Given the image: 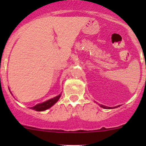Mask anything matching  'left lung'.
Returning a JSON list of instances; mask_svg holds the SVG:
<instances>
[{
    "label": "left lung",
    "mask_w": 146,
    "mask_h": 146,
    "mask_svg": "<svg viewBox=\"0 0 146 146\" xmlns=\"http://www.w3.org/2000/svg\"><path fill=\"white\" fill-rule=\"evenodd\" d=\"M101 107H102V108H104V109H111V107H106V106H104V105H100Z\"/></svg>",
    "instance_id": "1"
}]
</instances>
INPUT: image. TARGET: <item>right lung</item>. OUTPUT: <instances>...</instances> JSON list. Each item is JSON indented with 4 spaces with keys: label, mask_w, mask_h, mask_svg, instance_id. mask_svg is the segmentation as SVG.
I'll return each instance as SVG.
<instances>
[{
    "label": "right lung",
    "mask_w": 146,
    "mask_h": 146,
    "mask_svg": "<svg viewBox=\"0 0 146 146\" xmlns=\"http://www.w3.org/2000/svg\"><path fill=\"white\" fill-rule=\"evenodd\" d=\"M60 97H61V95H58V96L55 97V98H52V99L51 100H48L44 102L41 103V104H36V105L34 106V107H30V109L35 110V111H44V110H48V108L52 107V106L58 100Z\"/></svg>",
    "instance_id": "right-lung-1"
}]
</instances>
